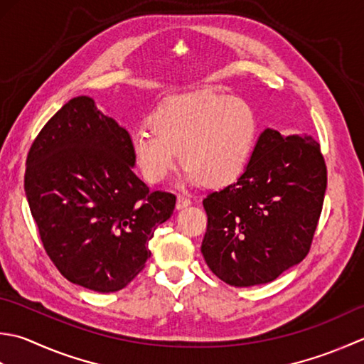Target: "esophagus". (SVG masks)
I'll list each match as a JSON object with an SVG mask.
<instances>
[{
  "instance_id": "1",
  "label": "esophagus",
  "mask_w": 364,
  "mask_h": 364,
  "mask_svg": "<svg viewBox=\"0 0 364 364\" xmlns=\"http://www.w3.org/2000/svg\"><path fill=\"white\" fill-rule=\"evenodd\" d=\"M176 205H177V209H183V207L190 205V199L187 196L179 195V196H177V204Z\"/></svg>"
}]
</instances>
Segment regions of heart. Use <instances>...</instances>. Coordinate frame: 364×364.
Listing matches in <instances>:
<instances>
[{
    "instance_id": "obj_1",
    "label": "heart",
    "mask_w": 364,
    "mask_h": 364,
    "mask_svg": "<svg viewBox=\"0 0 364 364\" xmlns=\"http://www.w3.org/2000/svg\"><path fill=\"white\" fill-rule=\"evenodd\" d=\"M132 133V154L149 183L166 179L181 159L193 185L235 181L253 149L256 121L247 103L210 91L173 95Z\"/></svg>"
}]
</instances>
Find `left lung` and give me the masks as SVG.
<instances>
[{"label": "left lung", "instance_id": "left-lung-1", "mask_svg": "<svg viewBox=\"0 0 364 364\" xmlns=\"http://www.w3.org/2000/svg\"><path fill=\"white\" fill-rule=\"evenodd\" d=\"M327 166L313 136L265 129L237 182L203 201L209 269L235 287L265 284L309 253Z\"/></svg>", "mask_w": 364, "mask_h": 364}]
</instances>
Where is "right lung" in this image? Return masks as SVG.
Instances as JSON below:
<instances>
[{
    "mask_svg": "<svg viewBox=\"0 0 364 364\" xmlns=\"http://www.w3.org/2000/svg\"><path fill=\"white\" fill-rule=\"evenodd\" d=\"M132 138L91 97L43 125L26 159L25 193L51 262L70 283L116 292L144 269L149 240L176 196L133 173Z\"/></svg>",
    "mask_w": 364,
    "mask_h": 364,
    "instance_id": "right-lung-1",
    "label": "right lung"
}]
</instances>
